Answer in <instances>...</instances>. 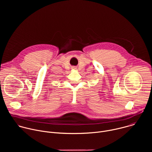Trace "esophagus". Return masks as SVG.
<instances>
[{
  "instance_id": "34e87169",
  "label": "esophagus",
  "mask_w": 152,
  "mask_h": 152,
  "mask_svg": "<svg viewBox=\"0 0 152 152\" xmlns=\"http://www.w3.org/2000/svg\"><path fill=\"white\" fill-rule=\"evenodd\" d=\"M76 69V68H73V69Z\"/></svg>"
}]
</instances>
